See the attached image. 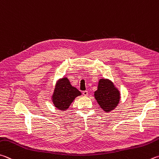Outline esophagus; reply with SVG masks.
Returning <instances> with one entry per match:
<instances>
[{
  "instance_id": "esophagus-1",
  "label": "esophagus",
  "mask_w": 159,
  "mask_h": 159,
  "mask_svg": "<svg viewBox=\"0 0 159 159\" xmlns=\"http://www.w3.org/2000/svg\"><path fill=\"white\" fill-rule=\"evenodd\" d=\"M83 94L84 95V96H88V92L87 90L83 91Z\"/></svg>"
}]
</instances>
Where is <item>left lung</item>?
<instances>
[{"mask_svg":"<svg viewBox=\"0 0 159 159\" xmlns=\"http://www.w3.org/2000/svg\"><path fill=\"white\" fill-rule=\"evenodd\" d=\"M94 97L100 107L106 112L116 108L120 99V93L111 80L106 79L99 80Z\"/></svg>","mask_w":159,"mask_h":159,"instance_id":"obj_1","label":"left lung"}]
</instances>
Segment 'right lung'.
<instances>
[{"label": "right lung", "instance_id": "1", "mask_svg": "<svg viewBox=\"0 0 159 159\" xmlns=\"http://www.w3.org/2000/svg\"><path fill=\"white\" fill-rule=\"evenodd\" d=\"M81 95V92L71 85L67 78L57 80L53 94L52 95V102L55 107L60 111H66L75 98Z\"/></svg>", "mask_w": 159, "mask_h": 159}]
</instances>
